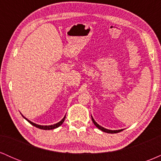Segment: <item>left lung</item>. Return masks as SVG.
Returning a JSON list of instances; mask_svg holds the SVG:
<instances>
[{"instance_id": "1", "label": "left lung", "mask_w": 161, "mask_h": 161, "mask_svg": "<svg viewBox=\"0 0 161 161\" xmlns=\"http://www.w3.org/2000/svg\"><path fill=\"white\" fill-rule=\"evenodd\" d=\"M92 122H93V123L95 125V126L97 127V128L101 129V130L103 131V132H107V133H117V132H121V131H123V129H119V130H110V129H105V128H104V127L101 126L99 124H97V123L95 121V119H93V117H92Z\"/></svg>"}]
</instances>
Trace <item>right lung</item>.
<instances>
[{
    "mask_svg": "<svg viewBox=\"0 0 161 161\" xmlns=\"http://www.w3.org/2000/svg\"><path fill=\"white\" fill-rule=\"evenodd\" d=\"M24 118H25L26 120L29 122V123H31L32 125H34V126L37 127V128L38 129H44V130H50V129H56L57 127H59L60 125H61L63 124V123H64V120H65V118H66V116H64V118L62 119V120H60L59 123H56V124H53V125H38V124H36V123H32V122H31L30 120H29V119H26V118L25 117V116H23Z\"/></svg>",
    "mask_w": 161,
    "mask_h": 161,
    "instance_id": "right-lung-1",
    "label": "right lung"
}]
</instances>
